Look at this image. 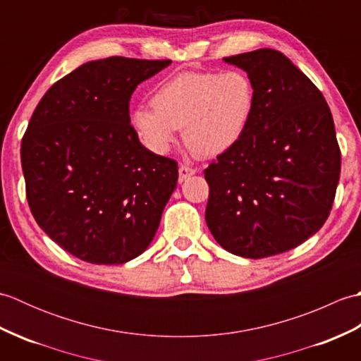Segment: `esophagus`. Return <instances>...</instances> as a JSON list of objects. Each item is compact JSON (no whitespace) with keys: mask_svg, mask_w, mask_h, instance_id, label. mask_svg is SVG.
I'll list each match as a JSON object with an SVG mask.
<instances>
[{"mask_svg":"<svg viewBox=\"0 0 361 361\" xmlns=\"http://www.w3.org/2000/svg\"><path fill=\"white\" fill-rule=\"evenodd\" d=\"M195 173V169L190 167V166H186V164H181L180 169H178V180L180 181H185L186 178H189L190 175Z\"/></svg>","mask_w":361,"mask_h":361,"instance_id":"obj_1","label":"esophagus"}]
</instances>
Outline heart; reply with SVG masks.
I'll list each match as a JSON object with an SVG mask.
<instances>
[{
    "mask_svg": "<svg viewBox=\"0 0 361 361\" xmlns=\"http://www.w3.org/2000/svg\"><path fill=\"white\" fill-rule=\"evenodd\" d=\"M256 91L239 70L183 73L161 83L151 106H137L132 127L155 153H166L183 128L188 147L202 157H216L239 142L255 111Z\"/></svg>",
    "mask_w": 361,
    "mask_h": 361,
    "instance_id": "1",
    "label": "heart"
}]
</instances>
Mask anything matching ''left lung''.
Returning <instances> with one entry per match:
<instances>
[{
  "label": "left lung",
  "mask_w": 361,
  "mask_h": 361,
  "mask_svg": "<svg viewBox=\"0 0 361 361\" xmlns=\"http://www.w3.org/2000/svg\"><path fill=\"white\" fill-rule=\"evenodd\" d=\"M247 71L255 111L242 140L204 169L206 224L235 256L281 255L324 225L340 180L341 152L321 91L282 52L225 57Z\"/></svg>",
  "instance_id": "left-lung-1"
}]
</instances>
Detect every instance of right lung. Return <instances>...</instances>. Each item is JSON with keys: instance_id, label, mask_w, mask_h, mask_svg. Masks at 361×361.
Listing matches in <instances>:
<instances>
[{"instance_id": "1", "label": "right lung", "mask_w": 361, "mask_h": 361, "mask_svg": "<svg viewBox=\"0 0 361 361\" xmlns=\"http://www.w3.org/2000/svg\"><path fill=\"white\" fill-rule=\"evenodd\" d=\"M171 60L109 57L46 91L21 141L35 221L70 255L96 265L140 256L155 237L178 178L130 124V97Z\"/></svg>"}]
</instances>
